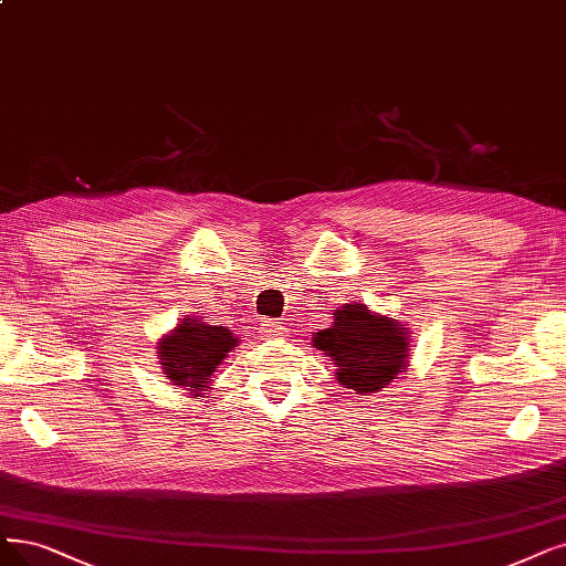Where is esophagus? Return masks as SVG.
Here are the masks:
<instances>
[{"label":"esophagus","instance_id":"esophagus-1","mask_svg":"<svg viewBox=\"0 0 566 566\" xmlns=\"http://www.w3.org/2000/svg\"><path fill=\"white\" fill-rule=\"evenodd\" d=\"M262 332L269 336V338H283L285 336V327L276 321H262Z\"/></svg>","mask_w":566,"mask_h":566}]
</instances>
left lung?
Returning a JSON list of instances; mask_svg holds the SVG:
<instances>
[{
  "label": "left lung",
  "mask_w": 566,
  "mask_h": 566,
  "mask_svg": "<svg viewBox=\"0 0 566 566\" xmlns=\"http://www.w3.org/2000/svg\"><path fill=\"white\" fill-rule=\"evenodd\" d=\"M313 344L332 357L336 380L357 395L388 388L409 367V327L365 304L336 308L332 327L315 332Z\"/></svg>",
  "instance_id": "obj_1"
}]
</instances>
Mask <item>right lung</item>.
Returning <instances> with one entry per match:
<instances>
[{
	"mask_svg": "<svg viewBox=\"0 0 566 566\" xmlns=\"http://www.w3.org/2000/svg\"><path fill=\"white\" fill-rule=\"evenodd\" d=\"M234 346H239V336L228 327L184 318L174 332L160 338L157 357L171 386L201 397V390L213 380V371Z\"/></svg>",
	"mask_w": 566,
	"mask_h": 566,
	"instance_id": "obj_1",
	"label": "right lung"
}]
</instances>
